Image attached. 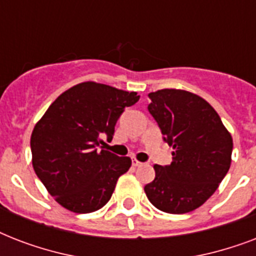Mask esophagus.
<instances>
[{"label":"esophagus","instance_id":"1","mask_svg":"<svg viewBox=\"0 0 256 256\" xmlns=\"http://www.w3.org/2000/svg\"><path fill=\"white\" fill-rule=\"evenodd\" d=\"M132 166H136V168H138V166H142L144 164V162H140V160H136V158H132Z\"/></svg>","mask_w":256,"mask_h":256}]
</instances>
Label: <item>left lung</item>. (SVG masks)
<instances>
[{"mask_svg": "<svg viewBox=\"0 0 256 256\" xmlns=\"http://www.w3.org/2000/svg\"><path fill=\"white\" fill-rule=\"evenodd\" d=\"M148 112L172 146L170 166L156 164L144 186L148 200L168 214H186L206 202L231 164L232 136L206 100L180 88L148 94Z\"/></svg>", "mask_w": 256, "mask_h": 256, "instance_id": "left-lung-1", "label": "left lung"}]
</instances>
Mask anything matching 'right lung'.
I'll list each match as a JSON object with an SVG mask.
<instances>
[{
	"label": "right lung",
	"instance_id": "right-lung-1",
	"mask_svg": "<svg viewBox=\"0 0 256 256\" xmlns=\"http://www.w3.org/2000/svg\"><path fill=\"white\" fill-rule=\"evenodd\" d=\"M138 100L136 92L82 82L62 92L36 124L32 164L58 204L88 214L110 200L132 160L96 148L104 142L100 134L112 138L116 120Z\"/></svg>",
	"mask_w": 256,
	"mask_h": 256
}]
</instances>
